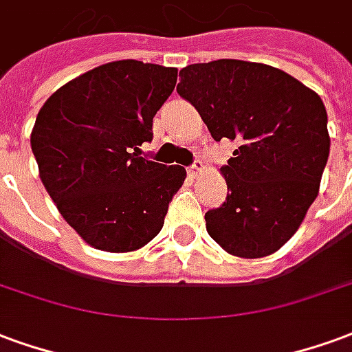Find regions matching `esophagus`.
Returning <instances> with one entry per match:
<instances>
[{
    "label": "esophagus",
    "mask_w": 352,
    "mask_h": 352,
    "mask_svg": "<svg viewBox=\"0 0 352 352\" xmlns=\"http://www.w3.org/2000/svg\"><path fill=\"white\" fill-rule=\"evenodd\" d=\"M204 173V163L202 161H195L193 165L189 166V176L191 178H197V176H201Z\"/></svg>",
    "instance_id": "34e87169"
}]
</instances>
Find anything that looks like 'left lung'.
I'll list each match as a JSON object with an SVG mask.
<instances>
[{"label":"left lung","instance_id":"left-lung-1","mask_svg":"<svg viewBox=\"0 0 352 352\" xmlns=\"http://www.w3.org/2000/svg\"><path fill=\"white\" fill-rule=\"evenodd\" d=\"M176 91L214 140L240 144L221 166L229 193L204 215L208 234L236 257L272 255L319 193L330 151L320 97L281 69L242 60L187 65Z\"/></svg>","mask_w":352,"mask_h":352}]
</instances>
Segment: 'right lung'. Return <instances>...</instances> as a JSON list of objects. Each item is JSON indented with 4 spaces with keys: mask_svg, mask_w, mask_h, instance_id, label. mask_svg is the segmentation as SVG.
<instances>
[{
    "mask_svg": "<svg viewBox=\"0 0 352 352\" xmlns=\"http://www.w3.org/2000/svg\"><path fill=\"white\" fill-rule=\"evenodd\" d=\"M178 69L104 63L54 91L37 114L32 150L63 219L91 248L127 253L163 229L186 168L140 157Z\"/></svg>",
    "mask_w": 352,
    "mask_h": 352,
    "instance_id": "right-lung-1",
    "label": "right lung"
}]
</instances>
